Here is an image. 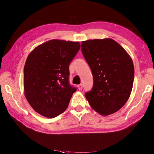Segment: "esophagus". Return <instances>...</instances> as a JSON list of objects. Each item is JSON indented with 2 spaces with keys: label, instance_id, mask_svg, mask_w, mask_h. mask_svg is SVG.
Returning a JSON list of instances; mask_svg holds the SVG:
<instances>
[{
  "label": "esophagus",
  "instance_id": "34e87169",
  "mask_svg": "<svg viewBox=\"0 0 154 154\" xmlns=\"http://www.w3.org/2000/svg\"><path fill=\"white\" fill-rule=\"evenodd\" d=\"M78 90H80V91L82 90V88H83V85H82V84L78 85Z\"/></svg>",
  "mask_w": 154,
  "mask_h": 154
}]
</instances>
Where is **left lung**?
<instances>
[{
  "label": "left lung",
  "mask_w": 154,
  "mask_h": 154,
  "mask_svg": "<svg viewBox=\"0 0 154 154\" xmlns=\"http://www.w3.org/2000/svg\"><path fill=\"white\" fill-rule=\"evenodd\" d=\"M81 49L90 66L94 85L85 96L92 109L102 116L118 111L132 90L134 67L125 49L111 38L83 41Z\"/></svg>",
  "instance_id": "obj_1"
}]
</instances>
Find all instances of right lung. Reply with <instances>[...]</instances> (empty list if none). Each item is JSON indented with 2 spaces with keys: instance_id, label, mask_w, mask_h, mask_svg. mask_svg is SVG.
Wrapping results in <instances>:
<instances>
[{
  "instance_id": "obj_1",
  "label": "right lung",
  "mask_w": 154,
  "mask_h": 154,
  "mask_svg": "<svg viewBox=\"0 0 154 154\" xmlns=\"http://www.w3.org/2000/svg\"><path fill=\"white\" fill-rule=\"evenodd\" d=\"M80 48L78 42L51 40L28 55L24 69V91L35 112L48 118L67 108L75 87L69 85V66Z\"/></svg>"
}]
</instances>
